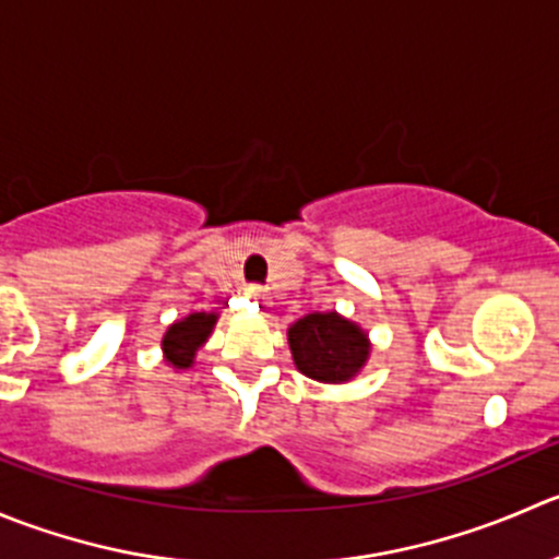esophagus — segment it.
I'll return each mask as SVG.
<instances>
[{"label": "esophagus", "mask_w": 559, "mask_h": 559, "mask_svg": "<svg viewBox=\"0 0 559 559\" xmlns=\"http://www.w3.org/2000/svg\"><path fill=\"white\" fill-rule=\"evenodd\" d=\"M245 293L252 298V301H261V304H266V298H269L266 287H261V285H247Z\"/></svg>", "instance_id": "obj_1"}]
</instances>
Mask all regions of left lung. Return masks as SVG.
Listing matches in <instances>:
<instances>
[{"mask_svg": "<svg viewBox=\"0 0 559 559\" xmlns=\"http://www.w3.org/2000/svg\"><path fill=\"white\" fill-rule=\"evenodd\" d=\"M293 364L318 383H350L367 367L372 342L358 323L340 312H309L287 329Z\"/></svg>", "mask_w": 559, "mask_h": 559, "instance_id": "1", "label": "left lung"}]
</instances>
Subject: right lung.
<instances>
[{"mask_svg":"<svg viewBox=\"0 0 559 559\" xmlns=\"http://www.w3.org/2000/svg\"><path fill=\"white\" fill-rule=\"evenodd\" d=\"M219 312H190L181 320H174L163 334V358L170 369L185 372L195 364L198 350L209 342Z\"/></svg>","mask_w":559,"mask_h":559,"instance_id":"obj_1","label":"right lung"}]
</instances>
